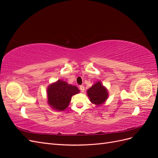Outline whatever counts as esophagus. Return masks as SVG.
Instances as JSON below:
<instances>
[{
  "instance_id": "1",
  "label": "esophagus",
  "mask_w": 158,
  "mask_h": 158,
  "mask_svg": "<svg viewBox=\"0 0 158 158\" xmlns=\"http://www.w3.org/2000/svg\"><path fill=\"white\" fill-rule=\"evenodd\" d=\"M79 88H80V91H81V92H84L85 89H84V85H80Z\"/></svg>"
}]
</instances>
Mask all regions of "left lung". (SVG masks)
I'll use <instances>...</instances> for the list:
<instances>
[{"instance_id": "obj_1", "label": "left lung", "mask_w": 158, "mask_h": 158, "mask_svg": "<svg viewBox=\"0 0 158 158\" xmlns=\"http://www.w3.org/2000/svg\"><path fill=\"white\" fill-rule=\"evenodd\" d=\"M87 95L89 98L90 102L96 105L97 106L106 102L109 95L107 89L106 87L103 86L100 81L94 84L92 87L87 90Z\"/></svg>"}]
</instances>
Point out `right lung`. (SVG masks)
Wrapping results in <instances>:
<instances>
[{
    "label": "right lung",
    "mask_w": 158,
    "mask_h": 158,
    "mask_svg": "<svg viewBox=\"0 0 158 158\" xmlns=\"http://www.w3.org/2000/svg\"><path fill=\"white\" fill-rule=\"evenodd\" d=\"M48 104L55 110L64 111L68 107L73 95L80 92L78 88L65 81L59 80L47 88Z\"/></svg>",
    "instance_id": "1"
}]
</instances>
